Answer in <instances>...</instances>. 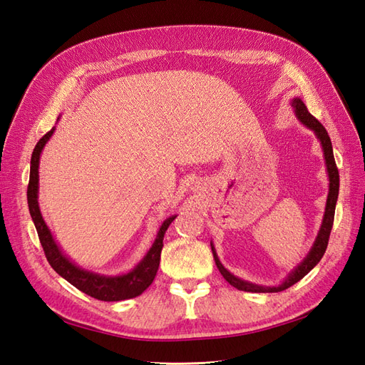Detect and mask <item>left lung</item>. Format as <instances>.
I'll use <instances>...</instances> for the list:
<instances>
[{
	"mask_svg": "<svg viewBox=\"0 0 365 365\" xmlns=\"http://www.w3.org/2000/svg\"><path fill=\"white\" fill-rule=\"evenodd\" d=\"M297 118L302 121V123L309 128L311 130H314V134L317 135V138L322 143V148L324 152V160H326V168H327V173H329V195H327V202H326V212H324V217H323V224L322 228L318 231V236L314 242V245L309 251L307 256L303 259V262L298 264V267L289 272L288 277L284 279L283 283H280L279 286H260L256 283H250L242 280L236 275L231 274L230 271H227L224 268V264L220 263V260L217 259L216 250L212 244V251H213V257L216 262V267L219 269V272L222 274V277L231 284L235 286L236 289L239 291H245V292H280L291 288L292 284H295L297 282H300L304 275L311 271L315 264L322 260V257L324 256L327 244H329V236L330 231H332V225H334V217H335V207H336V200H338V192H339V173H338V168L334 158V149H332V141H330V137L327 134V130L324 129V126L319 123V121L307 111L306 105L300 101V98H292L291 102Z\"/></svg>",
	"mask_w": 365,
	"mask_h": 365,
	"instance_id": "8db88e82",
	"label": "left lung"
}]
</instances>
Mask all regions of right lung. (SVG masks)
Wrapping results in <instances>:
<instances>
[{
  "label": "right lung",
  "instance_id": "add662e5",
  "mask_svg": "<svg viewBox=\"0 0 365 365\" xmlns=\"http://www.w3.org/2000/svg\"><path fill=\"white\" fill-rule=\"evenodd\" d=\"M54 128L48 130L38 143L31 153L30 161V180L27 187V202L30 216L33 219V224L36 227L38 236L41 240V245L46 252V257L51 268L56 271L61 277L70 282L77 289L85 292L86 295L94 297L97 300L102 302H120L128 300V298L138 297L141 292H145L155 279L160 259H161V250H163V239L169 225L173 222L176 216H170L163 222L158 230V235L155 242H153L150 250L137 267L129 271L128 274L121 275H101L91 271H86L74 264L65 254L61 251L56 242H54L51 231L48 230L46 220H43L39 204H38V189H39V158L43 146L53 135Z\"/></svg>",
  "mask_w": 365,
  "mask_h": 365
}]
</instances>
